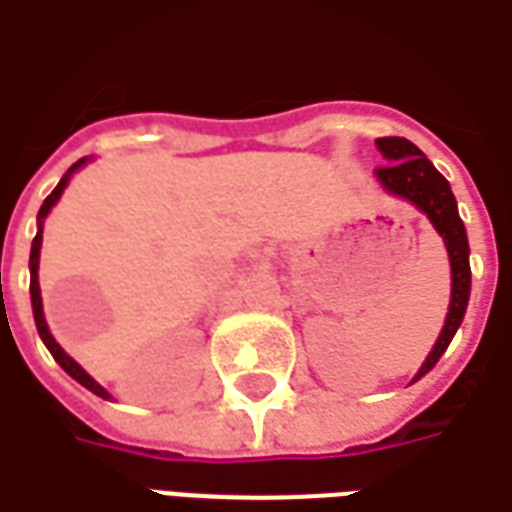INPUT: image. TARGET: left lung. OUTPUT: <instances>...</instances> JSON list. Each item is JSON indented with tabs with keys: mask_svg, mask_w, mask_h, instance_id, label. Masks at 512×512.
I'll return each instance as SVG.
<instances>
[{
	"mask_svg": "<svg viewBox=\"0 0 512 512\" xmlns=\"http://www.w3.org/2000/svg\"><path fill=\"white\" fill-rule=\"evenodd\" d=\"M378 151L384 154L387 165L375 170L378 182L387 187L395 196L409 198L417 210L429 215L434 229L443 235L448 249V260H451V305H448L446 325L443 333L434 344L429 358L423 361V367L417 370L415 381L420 375H426L446 353V347L454 339V333L460 328L465 308H468V294H471V266H468V238H465V227L457 212V201L448 187L446 176L431 165L426 154L417 148L415 142L403 137H381L375 139Z\"/></svg>",
	"mask_w": 512,
	"mask_h": 512,
	"instance_id": "8db88e82",
	"label": "left lung"
}]
</instances>
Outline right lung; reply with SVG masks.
I'll list each match as a JSON object with an SVG mask.
<instances>
[{
  "label": "right lung",
  "instance_id": "obj_1",
  "mask_svg": "<svg viewBox=\"0 0 512 512\" xmlns=\"http://www.w3.org/2000/svg\"><path fill=\"white\" fill-rule=\"evenodd\" d=\"M83 162H86V159H81V162H75L72 168L66 170L64 179L58 182V187L52 190L50 196L44 198V204H41V210H38V232H36V238H33V249H30V300H33V316H36L38 336H41V342L47 344V350H50V353H52V358H55V361H58V364H61L66 373L72 375V378H75L78 384H83V387H86V389H92V392H95V395H100V398H109V392L100 387L95 378L86 373V370H83L78 361H72V358L66 356L64 350L58 347V342L52 339L50 328H47V322H44V308H41V288H38V249H41V221L47 218V212H50L52 204H55V201L61 198L66 182H69V176H72L75 170L81 168Z\"/></svg>",
  "mask_w": 512,
  "mask_h": 512
}]
</instances>
